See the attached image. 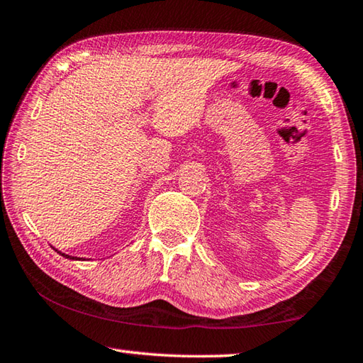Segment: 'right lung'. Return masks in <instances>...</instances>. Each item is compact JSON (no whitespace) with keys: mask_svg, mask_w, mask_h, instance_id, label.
<instances>
[{"mask_svg":"<svg viewBox=\"0 0 363 363\" xmlns=\"http://www.w3.org/2000/svg\"><path fill=\"white\" fill-rule=\"evenodd\" d=\"M56 251H57V250H56ZM57 253H59L60 256H64V257H67V259H75V261L78 259V257H73V256H69V255H65V253H60V251H57Z\"/></svg>","mask_w":363,"mask_h":363,"instance_id":"add662e5","label":"right lung"}]
</instances>
